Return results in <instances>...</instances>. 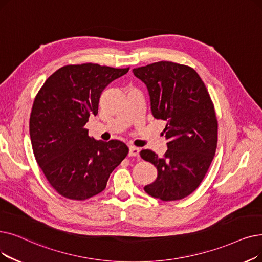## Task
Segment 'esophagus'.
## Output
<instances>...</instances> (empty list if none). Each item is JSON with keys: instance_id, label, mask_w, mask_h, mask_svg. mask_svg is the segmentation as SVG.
<instances>
[{"instance_id": "34e87169", "label": "esophagus", "mask_w": 262, "mask_h": 262, "mask_svg": "<svg viewBox=\"0 0 262 262\" xmlns=\"http://www.w3.org/2000/svg\"><path fill=\"white\" fill-rule=\"evenodd\" d=\"M139 147H136V146H129V152L128 155L129 156H139Z\"/></svg>"}]
</instances>
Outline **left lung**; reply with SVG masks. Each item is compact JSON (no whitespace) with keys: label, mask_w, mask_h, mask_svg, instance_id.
<instances>
[{"label":"left lung","mask_w":262,"mask_h":262,"mask_svg":"<svg viewBox=\"0 0 262 262\" xmlns=\"http://www.w3.org/2000/svg\"><path fill=\"white\" fill-rule=\"evenodd\" d=\"M133 73L146 84L153 117L167 122L164 156L140 152L157 169L144 190L163 201L183 199L200 185L217 146L219 123L208 89L194 68L183 64L161 61Z\"/></svg>","instance_id":"obj_1"}]
</instances>
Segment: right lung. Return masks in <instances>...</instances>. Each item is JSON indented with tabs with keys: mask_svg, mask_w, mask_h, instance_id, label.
Returning <instances> with one entry per match:
<instances>
[{
	"mask_svg": "<svg viewBox=\"0 0 262 262\" xmlns=\"http://www.w3.org/2000/svg\"><path fill=\"white\" fill-rule=\"evenodd\" d=\"M128 71L93 63L66 65L45 81L35 96L30 116L33 153L61 196L85 200L99 194L128 154L124 142L95 140L84 128L90 116L97 115L106 86Z\"/></svg>",
	"mask_w": 262,
	"mask_h": 262,
	"instance_id": "right-lung-1",
	"label": "right lung"
}]
</instances>
